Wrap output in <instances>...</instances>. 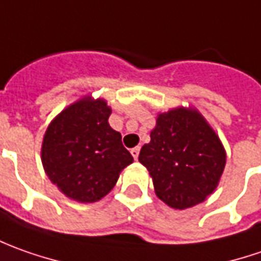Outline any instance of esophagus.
Returning <instances> with one entry per match:
<instances>
[{"label":"esophagus","mask_w":261,"mask_h":261,"mask_svg":"<svg viewBox=\"0 0 261 261\" xmlns=\"http://www.w3.org/2000/svg\"><path fill=\"white\" fill-rule=\"evenodd\" d=\"M139 154H140V147L131 148V156L134 158V160H137V159H139Z\"/></svg>","instance_id":"1"}]
</instances>
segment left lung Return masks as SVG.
Listing matches in <instances>:
<instances>
[{"instance_id": "left-lung-1", "label": "left lung", "mask_w": 261, "mask_h": 261, "mask_svg": "<svg viewBox=\"0 0 261 261\" xmlns=\"http://www.w3.org/2000/svg\"><path fill=\"white\" fill-rule=\"evenodd\" d=\"M220 137L201 113L179 107L159 114L150 143L140 150L159 199L175 210L203 202L218 186L225 167Z\"/></svg>"}]
</instances>
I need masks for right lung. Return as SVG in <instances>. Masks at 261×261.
I'll return each instance as SVG.
<instances>
[{
	"label": "right lung",
	"instance_id": "1",
	"mask_svg": "<svg viewBox=\"0 0 261 261\" xmlns=\"http://www.w3.org/2000/svg\"><path fill=\"white\" fill-rule=\"evenodd\" d=\"M105 99L85 96L50 122L41 144V163L51 184L77 202H96L133 163L121 134L108 124Z\"/></svg>",
	"mask_w": 261,
	"mask_h": 261
}]
</instances>
